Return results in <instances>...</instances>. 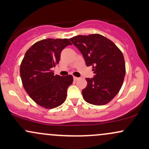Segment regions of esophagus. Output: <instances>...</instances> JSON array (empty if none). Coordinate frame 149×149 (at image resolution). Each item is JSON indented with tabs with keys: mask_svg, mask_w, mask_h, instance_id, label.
Wrapping results in <instances>:
<instances>
[{
	"mask_svg": "<svg viewBox=\"0 0 149 149\" xmlns=\"http://www.w3.org/2000/svg\"><path fill=\"white\" fill-rule=\"evenodd\" d=\"M73 80H74L75 81H76V80H79V78H78V77H76V76H74V77H73Z\"/></svg>",
	"mask_w": 149,
	"mask_h": 149,
	"instance_id": "34e87169",
	"label": "esophagus"
}]
</instances>
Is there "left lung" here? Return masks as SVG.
<instances>
[{"label": "left lung", "mask_w": 149, "mask_h": 149, "mask_svg": "<svg viewBox=\"0 0 149 149\" xmlns=\"http://www.w3.org/2000/svg\"><path fill=\"white\" fill-rule=\"evenodd\" d=\"M80 50L87 66H92L95 77L86 78L82 90L85 101L93 105H105L118 93L125 75L123 54L118 47L98 33L77 36L69 39Z\"/></svg>", "instance_id": "obj_1"}]
</instances>
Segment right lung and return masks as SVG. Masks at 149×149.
<instances>
[{"mask_svg":"<svg viewBox=\"0 0 149 149\" xmlns=\"http://www.w3.org/2000/svg\"><path fill=\"white\" fill-rule=\"evenodd\" d=\"M68 39L47 38L34 43L22 59L20 76L24 88L31 98L45 109H54L65 102L73 76L54 75L52 68L59 64L60 54Z\"/></svg>","mask_w":149,"mask_h":149,"instance_id":"right-lung-1","label":"right lung"}]
</instances>
